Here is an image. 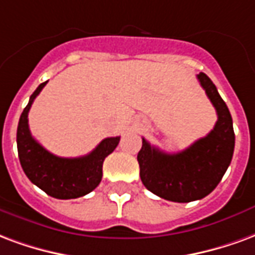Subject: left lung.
Listing matches in <instances>:
<instances>
[{
  "label": "left lung",
  "mask_w": 255,
  "mask_h": 255,
  "mask_svg": "<svg viewBox=\"0 0 255 255\" xmlns=\"http://www.w3.org/2000/svg\"><path fill=\"white\" fill-rule=\"evenodd\" d=\"M213 107L217 122L209 134L178 153H166L142 138L137 155L144 186L160 198L174 202L201 200L222 181L235 148L230 110L205 73L197 74Z\"/></svg>",
  "instance_id": "obj_1"
}]
</instances>
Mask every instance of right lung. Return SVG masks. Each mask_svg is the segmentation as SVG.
<instances>
[{
    "label": "right lung",
    "mask_w": 255,
    "mask_h": 255,
    "mask_svg": "<svg viewBox=\"0 0 255 255\" xmlns=\"http://www.w3.org/2000/svg\"><path fill=\"white\" fill-rule=\"evenodd\" d=\"M46 84L47 81L35 89L20 115L17 126L20 164L29 181L49 196L58 200L79 198L99 185L103 176V161L117 148L121 137L105 138L91 153L81 157H59L44 149L31 135L28 113L35 98Z\"/></svg>",
    "instance_id": "obj_1"
}]
</instances>
